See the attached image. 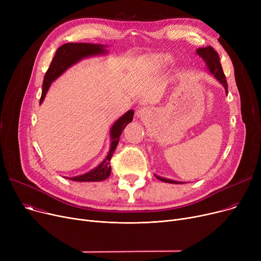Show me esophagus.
<instances>
[{
    "instance_id": "1",
    "label": "esophagus",
    "mask_w": 261,
    "mask_h": 261,
    "mask_svg": "<svg viewBox=\"0 0 261 261\" xmlns=\"http://www.w3.org/2000/svg\"><path fill=\"white\" fill-rule=\"evenodd\" d=\"M147 112H148L147 108H145V107L139 108L138 110H136V116L140 117V118H142V117H144V116H146V115H147Z\"/></svg>"
}]
</instances>
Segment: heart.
<instances>
[{
	"instance_id": "b5f03b06",
	"label": "heart",
	"mask_w": 261,
	"mask_h": 261,
	"mask_svg": "<svg viewBox=\"0 0 261 261\" xmlns=\"http://www.w3.org/2000/svg\"><path fill=\"white\" fill-rule=\"evenodd\" d=\"M152 63L156 66H163L167 64L170 61V58L167 56V55L160 54V55H154V56L151 58Z\"/></svg>"
}]
</instances>
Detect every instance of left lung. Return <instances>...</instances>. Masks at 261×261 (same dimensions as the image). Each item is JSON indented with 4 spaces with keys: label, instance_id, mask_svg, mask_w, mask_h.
<instances>
[{
    "label": "left lung",
    "instance_id": "8db88e82",
    "mask_svg": "<svg viewBox=\"0 0 261 261\" xmlns=\"http://www.w3.org/2000/svg\"><path fill=\"white\" fill-rule=\"evenodd\" d=\"M196 54L198 55L199 57H201L203 59V61L205 62V65H206L207 71L214 75V77L220 82V84L223 86L225 93L227 94V82L225 79V75L223 73L222 66L220 63V58H219L218 53L212 47V46H206L203 48H198L196 50ZM158 180L165 182V183H170V184H183V182L180 181H174V180H170V179H166V177H163L160 175L154 174Z\"/></svg>",
    "mask_w": 261,
    "mask_h": 261
}]
</instances>
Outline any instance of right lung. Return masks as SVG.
Listing matches in <instances>:
<instances>
[{
	"instance_id": "1",
	"label": "right lung",
	"mask_w": 261,
	"mask_h": 261,
	"mask_svg": "<svg viewBox=\"0 0 261 261\" xmlns=\"http://www.w3.org/2000/svg\"><path fill=\"white\" fill-rule=\"evenodd\" d=\"M108 46L103 44H94V43H66L61 45L51 60V63L48 67L47 72L45 73L43 79L42 87V95L40 98V105L43 102L45 95L53 82L59 78L63 73H65L68 68L77 64L79 61L84 60L89 57L101 56V55L108 54ZM134 115L133 110H129L123 115H121L110 129V149L108 155L105 160L99 164L97 167L93 168L92 170L76 176H64L65 179L72 180L75 182H100L107 180L110 173H111V165H110V160H111L115 149L118 145L119 138L121 132L126 128L129 122L132 121Z\"/></svg>"
}]
</instances>
